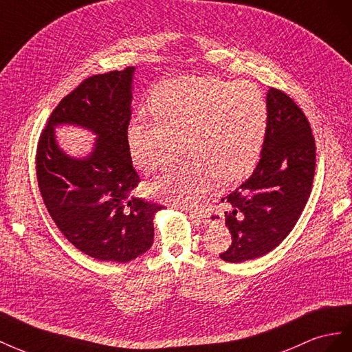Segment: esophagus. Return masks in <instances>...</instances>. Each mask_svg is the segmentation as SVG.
Wrapping results in <instances>:
<instances>
[{
  "mask_svg": "<svg viewBox=\"0 0 352 352\" xmlns=\"http://www.w3.org/2000/svg\"><path fill=\"white\" fill-rule=\"evenodd\" d=\"M183 210H188V212H192V214H195L199 219H202L204 221V223H206V221H208V215L204 212V210L202 209H200V208H196V209H193V208H187V206H183L182 208Z\"/></svg>",
  "mask_w": 352,
  "mask_h": 352,
  "instance_id": "34e87169",
  "label": "esophagus"
}]
</instances>
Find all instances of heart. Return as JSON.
Segmentation results:
<instances>
[{
	"mask_svg": "<svg viewBox=\"0 0 352 352\" xmlns=\"http://www.w3.org/2000/svg\"><path fill=\"white\" fill-rule=\"evenodd\" d=\"M156 120L135 118L126 140L134 164L156 173L179 147L187 159L147 184L150 195L193 205L217 182L236 183L255 166L263 148L268 106L258 87L219 78H179L157 87L148 100Z\"/></svg>",
	"mask_w": 352,
	"mask_h": 352,
	"instance_id": "obj_1",
	"label": "heart"
}]
</instances>
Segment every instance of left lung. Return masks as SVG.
<instances>
[{
  "label": "left lung",
  "instance_id": "8db88e82",
  "mask_svg": "<svg viewBox=\"0 0 352 352\" xmlns=\"http://www.w3.org/2000/svg\"><path fill=\"white\" fill-rule=\"evenodd\" d=\"M268 126L261 159L245 183L221 199L232 245L219 258L245 263L271 252L292 232L316 170V142L307 116L287 94L267 93Z\"/></svg>",
  "mask_w": 352,
  "mask_h": 352
}]
</instances>
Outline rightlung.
<instances>
[{
	"instance_id": "right-lung-1",
	"label": "right lung",
	"mask_w": 352,
	"mask_h": 352,
	"mask_svg": "<svg viewBox=\"0 0 352 352\" xmlns=\"http://www.w3.org/2000/svg\"><path fill=\"white\" fill-rule=\"evenodd\" d=\"M134 66L93 75L50 115L36 148V178L45 208L82 254L128 263L153 245V218L162 205L131 196L138 186L126 131L131 120ZM76 124L98 135L89 155L58 147L54 128Z\"/></svg>"
}]
</instances>
